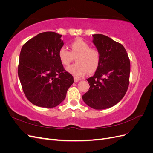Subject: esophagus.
I'll list each match as a JSON object with an SVG mask.
<instances>
[{
  "instance_id": "esophagus-1",
  "label": "esophagus",
  "mask_w": 153,
  "mask_h": 153,
  "mask_svg": "<svg viewBox=\"0 0 153 153\" xmlns=\"http://www.w3.org/2000/svg\"><path fill=\"white\" fill-rule=\"evenodd\" d=\"M80 81V79L79 78H77L76 77H74V82L75 83H77Z\"/></svg>"
}]
</instances>
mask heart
Segmentation results:
<instances>
[{
	"instance_id": "heart-1",
	"label": "heart",
	"mask_w": 153,
	"mask_h": 153,
	"mask_svg": "<svg viewBox=\"0 0 153 153\" xmlns=\"http://www.w3.org/2000/svg\"><path fill=\"white\" fill-rule=\"evenodd\" d=\"M71 51L62 47L58 52L60 61L67 66L76 57V64L66 68V71L75 77L78 78L89 73H92L98 69L100 62V54L95 48L81 38L76 39L70 44Z\"/></svg>"
}]
</instances>
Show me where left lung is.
<instances>
[{
    "mask_svg": "<svg viewBox=\"0 0 153 153\" xmlns=\"http://www.w3.org/2000/svg\"><path fill=\"white\" fill-rule=\"evenodd\" d=\"M92 38L100 62L94 76L87 79L90 88L82 99L91 108L103 110L117 104L126 94L130 62L121 44L103 34H93Z\"/></svg>",
    "mask_w": 153,
    "mask_h": 153,
    "instance_id": "8db88e82",
    "label": "left lung"
}]
</instances>
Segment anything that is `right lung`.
Listing matches in <instances>:
<instances>
[{
	"instance_id": "obj_1",
	"label": "right lung",
	"mask_w": 153,
	"mask_h": 153,
	"mask_svg": "<svg viewBox=\"0 0 153 153\" xmlns=\"http://www.w3.org/2000/svg\"><path fill=\"white\" fill-rule=\"evenodd\" d=\"M62 35L40 33L23 46L18 75L27 98L36 106L53 108L61 104L73 77L64 69L58 57L64 45Z\"/></svg>"
}]
</instances>
